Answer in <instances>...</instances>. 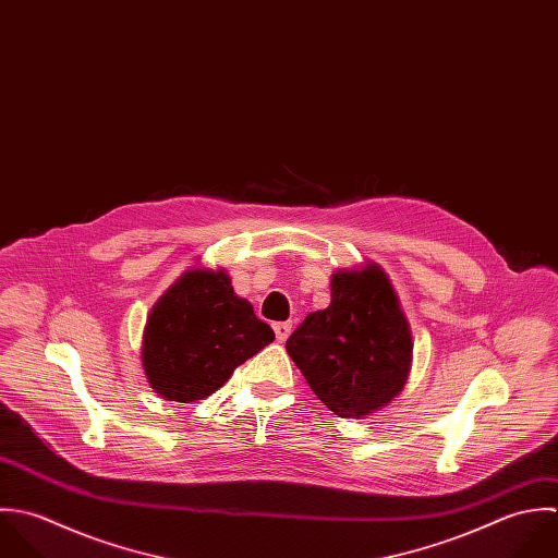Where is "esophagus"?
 I'll return each mask as SVG.
<instances>
[{"label":"esophagus","instance_id":"1","mask_svg":"<svg viewBox=\"0 0 558 558\" xmlns=\"http://www.w3.org/2000/svg\"><path fill=\"white\" fill-rule=\"evenodd\" d=\"M272 329H275L277 340H279V342H286L288 336L292 333V323H290V320H286V323H275Z\"/></svg>","mask_w":558,"mask_h":558}]
</instances>
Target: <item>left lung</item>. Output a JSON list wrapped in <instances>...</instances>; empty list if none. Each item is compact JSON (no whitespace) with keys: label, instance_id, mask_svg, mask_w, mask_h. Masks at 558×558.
Here are the masks:
<instances>
[{"label":"left lung","instance_id":"8db88e82","mask_svg":"<svg viewBox=\"0 0 558 558\" xmlns=\"http://www.w3.org/2000/svg\"><path fill=\"white\" fill-rule=\"evenodd\" d=\"M286 349L331 411L360 417L404 387L413 344L385 272L368 266L336 272L331 305L312 312Z\"/></svg>","mask_w":558,"mask_h":558}]
</instances>
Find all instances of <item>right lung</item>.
I'll return each mask as SVG.
<instances>
[{"label": "right lung", "instance_id": "obj_1", "mask_svg": "<svg viewBox=\"0 0 558 558\" xmlns=\"http://www.w3.org/2000/svg\"><path fill=\"white\" fill-rule=\"evenodd\" d=\"M272 340V329L233 294L225 272L190 270L151 310L143 366L167 400L194 402Z\"/></svg>", "mask_w": 558, "mask_h": 558}]
</instances>
